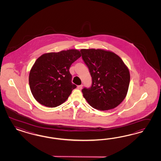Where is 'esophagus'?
<instances>
[{
  "label": "esophagus",
  "mask_w": 161,
  "mask_h": 161,
  "mask_svg": "<svg viewBox=\"0 0 161 161\" xmlns=\"http://www.w3.org/2000/svg\"><path fill=\"white\" fill-rule=\"evenodd\" d=\"M77 88H78V89H79V90H81L82 88H83V85H79V86H77Z\"/></svg>",
  "instance_id": "obj_1"
}]
</instances>
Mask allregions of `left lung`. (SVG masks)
I'll list each match as a JSON object with an SVG mask.
<instances>
[{
  "mask_svg": "<svg viewBox=\"0 0 161 161\" xmlns=\"http://www.w3.org/2000/svg\"><path fill=\"white\" fill-rule=\"evenodd\" d=\"M82 58L89 69L92 85L82 90L92 107L108 110L117 107L126 96L130 73L117 54L101 49H82Z\"/></svg>",
  "mask_w": 161,
  "mask_h": 161,
  "instance_id": "obj_1",
  "label": "left lung"
}]
</instances>
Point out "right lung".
Segmentation results:
<instances>
[{"label":"right lung","instance_id":"1","mask_svg":"<svg viewBox=\"0 0 161 161\" xmlns=\"http://www.w3.org/2000/svg\"><path fill=\"white\" fill-rule=\"evenodd\" d=\"M80 57V51L74 49L39 57L29 73V87L35 99L49 107L65 102L77 87L71 82L69 67Z\"/></svg>","mask_w":161,"mask_h":161}]
</instances>
